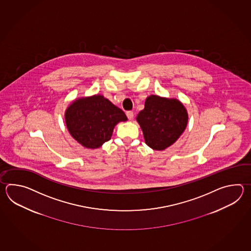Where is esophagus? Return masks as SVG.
Segmentation results:
<instances>
[{
  "instance_id": "obj_1",
  "label": "esophagus",
  "mask_w": 251,
  "mask_h": 251,
  "mask_svg": "<svg viewBox=\"0 0 251 251\" xmlns=\"http://www.w3.org/2000/svg\"><path fill=\"white\" fill-rule=\"evenodd\" d=\"M133 116H134V115H133V111H127V112H126V117H127L129 120H132L133 118Z\"/></svg>"
}]
</instances>
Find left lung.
<instances>
[{"label":"left lung","mask_w":251,"mask_h":251,"mask_svg":"<svg viewBox=\"0 0 251 251\" xmlns=\"http://www.w3.org/2000/svg\"><path fill=\"white\" fill-rule=\"evenodd\" d=\"M187 113L181 102L159 96L148 97L137 115L146 144L161 151L174 144L186 129Z\"/></svg>","instance_id":"left-lung-1"}]
</instances>
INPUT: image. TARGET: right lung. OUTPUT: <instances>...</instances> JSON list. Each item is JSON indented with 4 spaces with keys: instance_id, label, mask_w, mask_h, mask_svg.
<instances>
[{
    "instance_id": "obj_1",
    "label": "right lung",
    "mask_w": 251,
    "mask_h": 251,
    "mask_svg": "<svg viewBox=\"0 0 251 251\" xmlns=\"http://www.w3.org/2000/svg\"><path fill=\"white\" fill-rule=\"evenodd\" d=\"M126 120L123 110L100 95L77 100L65 112L71 135L89 149L99 148L109 141L115 126Z\"/></svg>"
}]
</instances>
